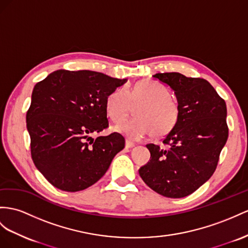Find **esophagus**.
Listing matches in <instances>:
<instances>
[{
	"label": "esophagus",
	"instance_id": "esophagus-1",
	"mask_svg": "<svg viewBox=\"0 0 248 248\" xmlns=\"http://www.w3.org/2000/svg\"><path fill=\"white\" fill-rule=\"evenodd\" d=\"M133 147H135V143L132 142L131 140H129V139H126V140H125V148L131 149Z\"/></svg>",
	"mask_w": 248,
	"mask_h": 248
}]
</instances>
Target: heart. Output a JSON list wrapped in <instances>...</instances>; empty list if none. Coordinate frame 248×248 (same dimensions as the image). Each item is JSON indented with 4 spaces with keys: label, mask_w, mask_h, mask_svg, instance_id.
<instances>
[{
    "label": "heart",
    "mask_w": 248,
    "mask_h": 248,
    "mask_svg": "<svg viewBox=\"0 0 248 248\" xmlns=\"http://www.w3.org/2000/svg\"><path fill=\"white\" fill-rule=\"evenodd\" d=\"M136 101H139L134 109L136 116L115 125V130L128 138L139 140L152 131L155 137L166 136L178 123L180 109L177 100L166 86L151 79L111 92L106 99L108 116L120 122L128 114L130 103Z\"/></svg>",
    "instance_id": "heart-1"
}]
</instances>
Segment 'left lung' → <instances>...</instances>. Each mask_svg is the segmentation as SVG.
Returning <instances> with one entry per match:
<instances>
[{
	"instance_id": "left-lung-1",
	"label": "left lung",
	"mask_w": 248,
	"mask_h": 248,
	"mask_svg": "<svg viewBox=\"0 0 248 248\" xmlns=\"http://www.w3.org/2000/svg\"><path fill=\"white\" fill-rule=\"evenodd\" d=\"M153 78L174 91L180 115L163 139L167 150L147 144L150 161L139 169L145 185L169 198H182L211 178L226 143V104L209 82L178 72L156 73Z\"/></svg>"
}]
</instances>
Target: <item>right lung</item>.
<instances>
[{"mask_svg":"<svg viewBox=\"0 0 248 248\" xmlns=\"http://www.w3.org/2000/svg\"><path fill=\"white\" fill-rule=\"evenodd\" d=\"M126 79L80 70H58L37 82L26 115L31 156L55 187L78 192L97 182L109 169L124 138L108 128L106 99Z\"/></svg>","mask_w":248,"mask_h":248,"instance_id":"1","label":"right lung"}]
</instances>
